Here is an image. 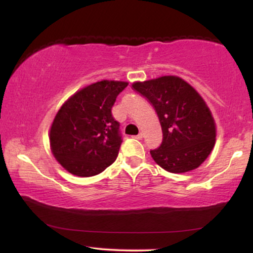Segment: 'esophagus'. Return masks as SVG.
<instances>
[{
	"mask_svg": "<svg viewBox=\"0 0 253 253\" xmlns=\"http://www.w3.org/2000/svg\"><path fill=\"white\" fill-rule=\"evenodd\" d=\"M133 138H136V139H141V138H143V133H138L137 136H133Z\"/></svg>",
	"mask_w": 253,
	"mask_h": 253,
	"instance_id": "1",
	"label": "esophagus"
}]
</instances>
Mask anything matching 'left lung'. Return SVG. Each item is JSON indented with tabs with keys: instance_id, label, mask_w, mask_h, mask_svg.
I'll use <instances>...</instances> for the list:
<instances>
[{
	"instance_id": "left-lung-1",
	"label": "left lung",
	"mask_w": 253,
	"mask_h": 253,
	"mask_svg": "<svg viewBox=\"0 0 253 253\" xmlns=\"http://www.w3.org/2000/svg\"><path fill=\"white\" fill-rule=\"evenodd\" d=\"M132 87L153 105L161 124L164 139L150 152L153 160L175 174L198 168L216 137L215 121L202 95L177 76L134 82Z\"/></svg>"
}]
</instances>
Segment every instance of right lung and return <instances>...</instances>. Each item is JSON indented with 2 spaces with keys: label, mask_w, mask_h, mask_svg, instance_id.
Wrapping results in <instances>:
<instances>
[{
  "label": "right lung",
  "mask_w": 253,
  "mask_h": 253,
  "mask_svg": "<svg viewBox=\"0 0 253 253\" xmlns=\"http://www.w3.org/2000/svg\"><path fill=\"white\" fill-rule=\"evenodd\" d=\"M126 86V82H96L76 92L58 109L49 131L50 150L70 174L98 175L116 160L122 139L112 108Z\"/></svg>",
  "instance_id": "add662e5"
}]
</instances>
